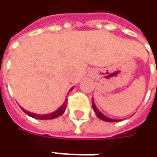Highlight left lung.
I'll list each match as a JSON object with an SVG mask.
<instances>
[{"instance_id": "obj_1", "label": "left lung", "mask_w": 157, "mask_h": 157, "mask_svg": "<svg viewBox=\"0 0 157 157\" xmlns=\"http://www.w3.org/2000/svg\"><path fill=\"white\" fill-rule=\"evenodd\" d=\"M93 108H94V111L95 112V113H96L97 117L99 118V119H100V120H102V121H108V122H116V121H121V120H113V119L106 117L105 115H104V114H103L101 112L99 111L98 107H97V106H96V105L94 104V99H93Z\"/></svg>"}]
</instances>
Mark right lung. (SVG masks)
I'll return each instance as SVG.
<instances>
[{
	"label": "right lung",
	"mask_w": 157,
	"mask_h": 157,
	"mask_svg": "<svg viewBox=\"0 0 157 157\" xmlns=\"http://www.w3.org/2000/svg\"><path fill=\"white\" fill-rule=\"evenodd\" d=\"M73 89V87L71 88L70 91H71ZM66 103H67V99H65L64 102L63 103V105H61L57 110H56L53 113H48V114H36V113H30V112L27 111L25 109H23L22 107H21L22 109V111L24 112L26 114H28L29 116L30 117L35 118V119H38V120H52V119H55V118L58 117V116H61L63 114L64 111H65V108H66Z\"/></svg>",
	"instance_id": "obj_1"
}]
</instances>
